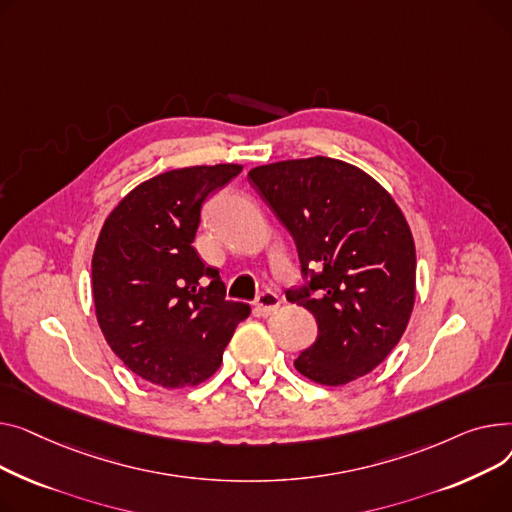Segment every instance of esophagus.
Instances as JSON below:
<instances>
[{"instance_id":"1","label":"esophagus","mask_w":512,"mask_h":512,"mask_svg":"<svg viewBox=\"0 0 512 512\" xmlns=\"http://www.w3.org/2000/svg\"><path fill=\"white\" fill-rule=\"evenodd\" d=\"M279 304H281V299H279V295H277L275 291H264V293H260L256 302H254L256 310H258L260 314H268V312L277 310Z\"/></svg>"}]
</instances>
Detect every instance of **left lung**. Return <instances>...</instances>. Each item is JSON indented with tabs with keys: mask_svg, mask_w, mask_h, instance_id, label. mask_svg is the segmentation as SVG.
I'll return each instance as SVG.
<instances>
[{
	"mask_svg": "<svg viewBox=\"0 0 512 512\" xmlns=\"http://www.w3.org/2000/svg\"><path fill=\"white\" fill-rule=\"evenodd\" d=\"M248 182L295 242L304 283L287 299L318 324L297 372L326 386L366 376L403 337L415 302L401 208L368 173L328 157L262 165Z\"/></svg>",
	"mask_w": 512,
	"mask_h": 512,
	"instance_id": "left-lung-1",
	"label": "left lung"
}]
</instances>
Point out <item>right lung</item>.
I'll return each mask as SVG.
<instances>
[{"instance_id": "obj_1", "label": "right lung", "mask_w": 512, "mask_h": 512, "mask_svg": "<svg viewBox=\"0 0 512 512\" xmlns=\"http://www.w3.org/2000/svg\"><path fill=\"white\" fill-rule=\"evenodd\" d=\"M242 165L188 167L134 188L107 217L93 254L97 320L140 378L196 386L213 376L250 306L225 299L217 268L196 254L202 206Z\"/></svg>"}]
</instances>
